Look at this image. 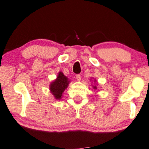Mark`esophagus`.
I'll list each match as a JSON object with an SVG mask.
<instances>
[{
	"label": "esophagus",
	"mask_w": 149,
	"mask_h": 149,
	"mask_svg": "<svg viewBox=\"0 0 149 149\" xmlns=\"http://www.w3.org/2000/svg\"><path fill=\"white\" fill-rule=\"evenodd\" d=\"M75 77H76V79L77 81L81 80V75L80 74H77L76 75H75Z\"/></svg>",
	"instance_id": "1"
}]
</instances>
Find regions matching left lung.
Masks as SVG:
<instances>
[{"label":"left lung","mask_w":149,"mask_h":149,"mask_svg":"<svg viewBox=\"0 0 149 149\" xmlns=\"http://www.w3.org/2000/svg\"><path fill=\"white\" fill-rule=\"evenodd\" d=\"M94 89H97V88L96 87V86H94Z\"/></svg>","instance_id":"obj_1"}]
</instances>
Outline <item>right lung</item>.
Instances as JSON below:
<instances>
[{
	"label": "right lung",
	"instance_id": "right-lung-1",
	"mask_svg": "<svg viewBox=\"0 0 149 149\" xmlns=\"http://www.w3.org/2000/svg\"><path fill=\"white\" fill-rule=\"evenodd\" d=\"M70 81L62 72H59L57 79L50 85V90L56 99H61L64 90L68 88Z\"/></svg>",
	"mask_w": 149,
	"mask_h": 149
}]
</instances>
